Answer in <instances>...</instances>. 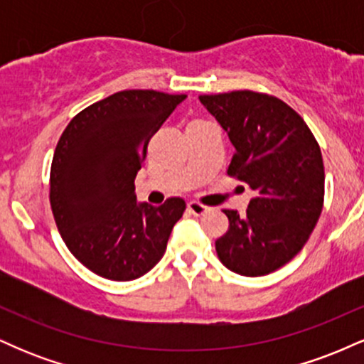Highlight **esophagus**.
I'll return each mask as SVG.
<instances>
[{"mask_svg":"<svg viewBox=\"0 0 364 364\" xmlns=\"http://www.w3.org/2000/svg\"><path fill=\"white\" fill-rule=\"evenodd\" d=\"M188 210H190V214L198 217V215L205 214V212L208 210V207L203 205V203L196 202V200H191V202H188Z\"/></svg>","mask_w":364,"mask_h":364,"instance_id":"esophagus-1","label":"esophagus"}]
</instances>
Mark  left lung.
<instances>
[{"label":"left lung","mask_w":364,"mask_h":364,"mask_svg":"<svg viewBox=\"0 0 364 364\" xmlns=\"http://www.w3.org/2000/svg\"><path fill=\"white\" fill-rule=\"evenodd\" d=\"M200 102L236 149L228 174L255 190L245 217L224 208L229 228L215 241L217 257L246 277L274 272L301 252L323 208L318 141L301 116L274 95L232 90L203 94Z\"/></svg>","instance_id":"8db88e82"}]
</instances>
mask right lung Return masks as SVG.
<instances>
[{
  "instance_id": "1",
  "label": "right lung",
  "mask_w": 364,
  "mask_h": 364,
  "mask_svg": "<svg viewBox=\"0 0 364 364\" xmlns=\"http://www.w3.org/2000/svg\"><path fill=\"white\" fill-rule=\"evenodd\" d=\"M185 94L121 90L78 112L58 141L49 202L58 231L82 265L109 281L147 274L166 252L186 203H136L147 145Z\"/></svg>"
}]
</instances>
